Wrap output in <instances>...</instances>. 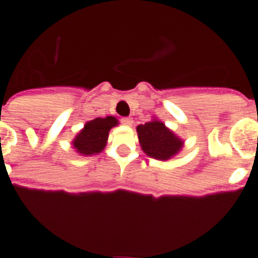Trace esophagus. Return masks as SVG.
I'll list each match as a JSON object with an SVG mask.
<instances>
[{"label":"esophagus","mask_w":258,"mask_h":258,"mask_svg":"<svg viewBox=\"0 0 258 258\" xmlns=\"http://www.w3.org/2000/svg\"><path fill=\"white\" fill-rule=\"evenodd\" d=\"M121 123H123L124 125H131L134 121L131 117H123V119H121Z\"/></svg>","instance_id":"34e87169"}]
</instances>
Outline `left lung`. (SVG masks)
<instances>
[{
	"mask_svg": "<svg viewBox=\"0 0 258 258\" xmlns=\"http://www.w3.org/2000/svg\"><path fill=\"white\" fill-rule=\"evenodd\" d=\"M137 133L143 153L157 161H169L183 149L184 142L157 117L138 125Z\"/></svg>",
	"mask_w": 258,
	"mask_h": 258,
	"instance_id": "left-lung-1",
	"label": "left lung"
}]
</instances>
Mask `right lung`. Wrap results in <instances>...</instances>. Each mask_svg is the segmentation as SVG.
Returning <instances> with one entry per match:
<instances>
[{"instance_id":"obj_1","label":"right lung","mask_w":258,"mask_h":258,"mask_svg":"<svg viewBox=\"0 0 258 258\" xmlns=\"http://www.w3.org/2000/svg\"><path fill=\"white\" fill-rule=\"evenodd\" d=\"M117 124L119 120L113 116L96 117L93 120L87 121L72 141L75 151L83 157L100 154L107 146L109 130Z\"/></svg>"}]
</instances>
